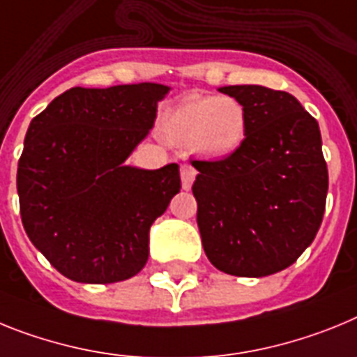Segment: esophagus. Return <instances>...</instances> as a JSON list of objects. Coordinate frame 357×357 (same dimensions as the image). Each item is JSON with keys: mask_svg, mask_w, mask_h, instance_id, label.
<instances>
[{"mask_svg": "<svg viewBox=\"0 0 357 357\" xmlns=\"http://www.w3.org/2000/svg\"><path fill=\"white\" fill-rule=\"evenodd\" d=\"M181 183H183V188L185 190H190L192 183H194V179H196V169L192 165H181Z\"/></svg>", "mask_w": 357, "mask_h": 357, "instance_id": "1", "label": "esophagus"}]
</instances>
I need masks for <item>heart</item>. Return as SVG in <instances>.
Masks as SVG:
<instances>
[{"mask_svg":"<svg viewBox=\"0 0 357 357\" xmlns=\"http://www.w3.org/2000/svg\"><path fill=\"white\" fill-rule=\"evenodd\" d=\"M161 131L170 144L208 158L234 154L246 136V111L235 98L190 95L165 114Z\"/></svg>","mask_w":357,"mask_h":357,"instance_id":"b5f03b06","label":"heart"}]
</instances>
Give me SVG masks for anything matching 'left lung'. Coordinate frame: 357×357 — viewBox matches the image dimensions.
<instances>
[{
  "instance_id": "1",
  "label": "left lung",
  "mask_w": 357,
  "mask_h": 357,
  "mask_svg": "<svg viewBox=\"0 0 357 357\" xmlns=\"http://www.w3.org/2000/svg\"><path fill=\"white\" fill-rule=\"evenodd\" d=\"M219 91L244 107L246 136L222 160H192L201 241L219 271L268 277L296 262L320 230L328 188L320 127L286 91Z\"/></svg>"
}]
</instances>
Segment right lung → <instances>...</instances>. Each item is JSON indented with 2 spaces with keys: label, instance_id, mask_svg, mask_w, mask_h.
I'll list each match as a JSON object with an SVG mask.
<instances>
[{
  "label": "right lung",
  "instance_id": "1",
  "mask_svg": "<svg viewBox=\"0 0 357 357\" xmlns=\"http://www.w3.org/2000/svg\"><path fill=\"white\" fill-rule=\"evenodd\" d=\"M169 88H71L30 122L17 163L21 221L61 275L82 284L135 277L149 230L181 188L176 163L123 165L154 126Z\"/></svg>",
  "mask_w": 357,
  "mask_h": 357
}]
</instances>
